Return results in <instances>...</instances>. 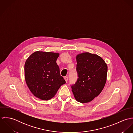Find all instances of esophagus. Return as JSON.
<instances>
[{
  "label": "esophagus",
  "instance_id": "obj_1",
  "mask_svg": "<svg viewBox=\"0 0 133 133\" xmlns=\"http://www.w3.org/2000/svg\"><path fill=\"white\" fill-rule=\"evenodd\" d=\"M64 79H65V81L67 82V81H68V77H66V76H65V77H64Z\"/></svg>",
  "mask_w": 133,
  "mask_h": 133
}]
</instances>
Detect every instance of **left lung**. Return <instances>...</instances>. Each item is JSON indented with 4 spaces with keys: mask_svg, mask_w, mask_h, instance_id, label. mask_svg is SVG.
Instances as JSON below:
<instances>
[{
    "mask_svg": "<svg viewBox=\"0 0 133 133\" xmlns=\"http://www.w3.org/2000/svg\"><path fill=\"white\" fill-rule=\"evenodd\" d=\"M77 80L71 85L76 100L81 103L91 101L102 91L107 81V64L103 59L88 52L76 57Z\"/></svg>",
    "mask_w": 133,
    "mask_h": 133,
    "instance_id": "left-lung-1",
    "label": "left lung"
}]
</instances>
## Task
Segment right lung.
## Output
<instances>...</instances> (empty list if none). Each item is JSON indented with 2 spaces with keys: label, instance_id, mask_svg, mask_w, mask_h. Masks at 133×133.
<instances>
[{
  "label": "right lung",
  "instance_id": "1",
  "mask_svg": "<svg viewBox=\"0 0 133 133\" xmlns=\"http://www.w3.org/2000/svg\"><path fill=\"white\" fill-rule=\"evenodd\" d=\"M59 53L35 52L26 60L24 76L26 84L35 97L43 100L53 98L62 84L65 83L60 75L56 63Z\"/></svg>",
  "mask_w": 133,
  "mask_h": 133
}]
</instances>
